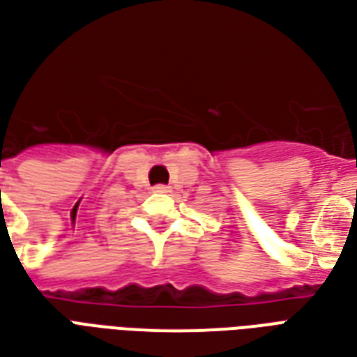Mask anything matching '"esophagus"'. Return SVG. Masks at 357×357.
I'll return each instance as SVG.
<instances>
[{"label": "esophagus", "instance_id": "esophagus-1", "mask_svg": "<svg viewBox=\"0 0 357 357\" xmlns=\"http://www.w3.org/2000/svg\"><path fill=\"white\" fill-rule=\"evenodd\" d=\"M153 191H155V193H170L172 189L170 185H155L153 187Z\"/></svg>", "mask_w": 357, "mask_h": 357}]
</instances>
